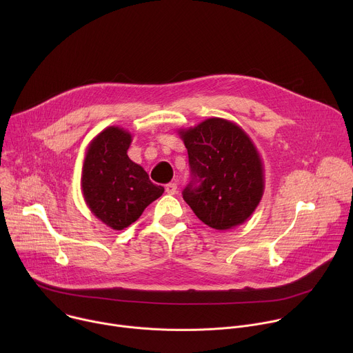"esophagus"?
Listing matches in <instances>:
<instances>
[{"instance_id": "1", "label": "esophagus", "mask_w": 353, "mask_h": 353, "mask_svg": "<svg viewBox=\"0 0 353 353\" xmlns=\"http://www.w3.org/2000/svg\"><path fill=\"white\" fill-rule=\"evenodd\" d=\"M166 192L170 195H174L177 192V184L176 183H169L166 184Z\"/></svg>"}]
</instances>
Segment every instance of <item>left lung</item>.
Returning <instances> with one entry per match:
<instances>
[{"label": "left lung", "instance_id": "1", "mask_svg": "<svg viewBox=\"0 0 353 353\" xmlns=\"http://www.w3.org/2000/svg\"><path fill=\"white\" fill-rule=\"evenodd\" d=\"M192 173L183 198L199 221L229 230L244 223L264 194V168L247 132L233 121L211 117L180 128Z\"/></svg>", "mask_w": 353, "mask_h": 353}]
</instances>
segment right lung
<instances>
[{
    "instance_id": "right-lung-1",
    "label": "right lung",
    "mask_w": 353,
    "mask_h": 353,
    "mask_svg": "<svg viewBox=\"0 0 353 353\" xmlns=\"http://www.w3.org/2000/svg\"><path fill=\"white\" fill-rule=\"evenodd\" d=\"M132 135L121 127H108L88 145L82 165L81 188L90 212L114 230L134 223L165 188L149 180L127 150Z\"/></svg>"
}]
</instances>
